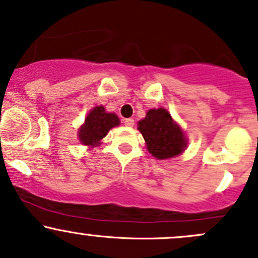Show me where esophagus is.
Segmentation results:
<instances>
[{
    "mask_svg": "<svg viewBox=\"0 0 258 258\" xmlns=\"http://www.w3.org/2000/svg\"><path fill=\"white\" fill-rule=\"evenodd\" d=\"M123 123L126 124L127 127H132L135 124V120H134V118H131V117H130V118H124Z\"/></svg>",
    "mask_w": 258,
    "mask_h": 258,
    "instance_id": "34e87169",
    "label": "esophagus"
}]
</instances>
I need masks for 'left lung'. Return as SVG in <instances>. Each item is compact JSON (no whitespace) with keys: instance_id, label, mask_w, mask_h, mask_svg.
Returning a JSON list of instances; mask_svg holds the SVG:
<instances>
[{"instance_id":"8db88e82","label":"left lung","mask_w":258,"mask_h":258,"mask_svg":"<svg viewBox=\"0 0 258 258\" xmlns=\"http://www.w3.org/2000/svg\"><path fill=\"white\" fill-rule=\"evenodd\" d=\"M138 130L147 143V149L158 159H169L182 153L186 140L180 126L172 121L165 109H152L138 122Z\"/></svg>"}]
</instances>
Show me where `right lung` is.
<instances>
[{"mask_svg": "<svg viewBox=\"0 0 258 258\" xmlns=\"http://www.w3.org/2000/svg\"><path fill=\"white\" fill-rule=\"evenodd\" d=\"M120 120L115 114L106 112L104 106H97L87 116L86 122L79 130V141L84 146H99L100 141L112 127L118 126Z\"/></svg>", "mask_w": 258, "mask_h": 258, "instance_id": "1", "label": "right lung"}]
</instances>
